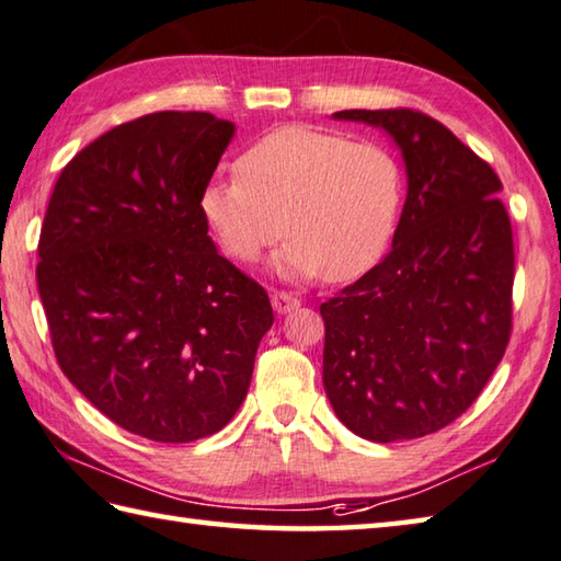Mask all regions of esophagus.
<instances>
[{
  "label": "esophagus",
  "mask_w": 561,
  "mask_h": 561,
  "mask_svg": "<svg viewBox=\"0 0 561 561\" xmlns=\"http://www.w3.org/2000/svg\"><path fill=\"white\" fill-rule=\"evenodd\" d=\"M271 302H273V310H276L278 314H288V312L300 308V300L295 298V295L285 293V290H276V293H273V300H271Z\"/></svg>",
  "instance_id": "1"
}]
</instances>
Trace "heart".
Returning <instances> with one entry per match:
<instances>
[{
  "instance_id": "heart-1",
  "label": "heart",
  "mask_w": 561,
  "mask_h": 561,
  "mask_svg": "<svg viewBox=\"0 0 561 561\" xmlns=\"http://www.w3.org/2000/svg\"><path fill=\"white\" fill-rule=\"evenodd\" d=\"M237 168L239 175L203 190L199 209L241 263L288 231L276 259L280 276L348 280L371 268L396 234L405 175L383 146L290 124L253 141Z\"/></svg>"
}]
</instances>
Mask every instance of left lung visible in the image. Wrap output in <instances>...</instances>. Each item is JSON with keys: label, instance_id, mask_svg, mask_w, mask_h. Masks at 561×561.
I'll return each mask as SVG.
<instances>
[{"label": "left lung", "instance_id": "8db88e82", "mask_svg": "<svg viewBox=\"0 0 561 561\" xmlns=\"http://www.w3.org/2000/svg\"><path fill=\"white\" fill-rule=\"evenodd\" d=\"M403 153L393 249L320 305L327 398L354 435L425 437L457 420L501 364L513 324V229L493 168L415 110H344Z\"/></svg>", "mask_w": 561, "mask_h": 561}]
</instances>
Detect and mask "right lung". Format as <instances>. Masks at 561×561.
Returning <instances> with one entry per match:
<instances>
[{"label": "right lung", "mask_w": 561, "mask_h": 561, "mask_svg": "<svg viewBox=\"0 0 561 561\" xmlns=\"http://www.w3.org/2000/svg\"><path fill=\"white\" fill-rule=\"evenodd\" d=\"M234 124L156 112L62 168L38 239V295L60 371L134 435L193 442L244 403L271 330L266 290L219 256L199 197Z\"/></svg>", "instance_id": "1"}]
</instances>
